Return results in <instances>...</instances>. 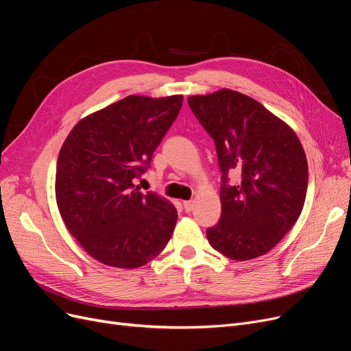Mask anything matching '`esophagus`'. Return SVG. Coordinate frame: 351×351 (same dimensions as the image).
I'll list each match as a JSON object with an SVG mask.
<instances>
[{
    "instance_id": "1",
    "label": "esophagus",
    "mask_w": 351,
    "mask_h": 351,
    "mask_svg": "<svg viewBox=\"0 0 351 351\" xmlns=\"http://www.w3.org/2000/svg\"><path fill=\"white\" fill-rule=\"evenodd\" d=\"M184 208L186 212H191L193 209V201H185L184 202Z\"/></svg>"
}]
</instances>
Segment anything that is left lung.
Returning <instances> with one entry per match:
<instances>
[{"mask_svg":"<svg viewBox=\"0 0 351 351\" xmlns=\"http://www.w3.org/2000/svg\"><path fill=\"white\" fill-rule=\"evenodd\" d=\"M189 108L215 142L222 172L218 223L206 230L213 250L248 261L272 250L304 206L308 165L295 132L261 103L222 88L189 96ZM228 173L241 182L231 187Z\"/></svg>","mask_w":351,"mask_h":351,"instance_id":"obj_1","label":"left lung"}]
</instances>
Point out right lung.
I'll list each match as a JSON object with an SVG mask.
<instances>
[{
	"mask_svg": "<svg viewBox=\"0 0 351 351\" xmlns=\"http://www.w3.org/2000/svg\"><path fill=\"white\" fill-rule=\"evenodd\" d=\"M184 96H128L82 119L60 149L56 199L69 232L95 260L138 268L158 256L178 210L133 180L175 121Z\"/></svg>",
	"mask_w": 351,
	"mask_h": 351,
	"instance_id": "obj_1",
	"label": "right lung"
}]
</instances>
